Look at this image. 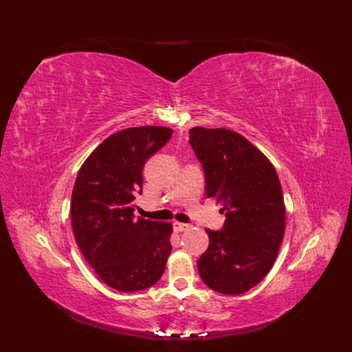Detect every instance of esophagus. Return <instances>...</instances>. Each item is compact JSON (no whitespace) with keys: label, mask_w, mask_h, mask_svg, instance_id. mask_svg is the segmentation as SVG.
I'll return each mask as SVG.
<instances>
[{"label":"esophagus","mask_w":352,"mask_h":352,"mask_svg":"<svg viewBox=\"0 0 352 352\" xmlns=\"http://www.w3.org/2000/svg\"><path fill=\"white\" fill-rule=\"evenodd\" d=\"M190 228V226L188 224H184V223H174V230L175 231H178V232H182V231H186V230H188Z\"/></svg>","instance_id":"esophagus-1"}]
</instances>
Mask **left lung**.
Returning a JSON list of instances; mask_svg holds the SVG:
<instances>
[{
    "label": "left lung",
    "instance_id": "1",
    "mask_svg": "<svg viewBox=\"0 0 352 352\" xmlns=\"http://www.w3.org/2000/svg\"><path fill=\"white\" fill-rule=\"evenodd\" d=\"M190 145L202 165L206 195L224 202L227 219L207 230L208 250L197 261L211 289L236 295L270 272L285 230L283 188L268 158L231 129L191 128Z\"/></svg>",
    "mask_w": 352,
    "mask_h": 352
}]
</instances>
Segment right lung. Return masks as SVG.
Returning <instances> with one entry per match:
<instances>
[{"mask_svg":"<svg viewBox=\"0 0 352 352\" xmlns=\"http://www.w3.org/2000/svg\"><path fill=\"white\" fill-rule=\"evenodd\" d=\"M165 126L126 128L97 146L74 184V236L100 278L121 292L153 287L173 250L171 224L138 218L133 201L142 192L145 161L170 141Z\"/></svg>","mask_w":352,"mask_h":352,"instance_id":"add662e5","label":"right lung"}]
</instances>
